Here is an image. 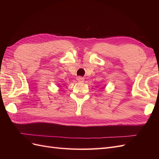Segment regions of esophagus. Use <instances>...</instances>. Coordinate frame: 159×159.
<instances>
[{"label": "esophagus", "mask_w": 159, "mask_h": 159, "mask_svg": "<svg viewBox=\"0 0 159 159\" xmlns=\"http://www.w3.org/2000/svg\"><path fill=\"white\" fill-rule=\"evenodd\" d=\"M77 80H78V82L80 83H82L84 81V78H82V77H78V78H77Z\"/></svg>", "instance_id": "1"}]
</instances>
